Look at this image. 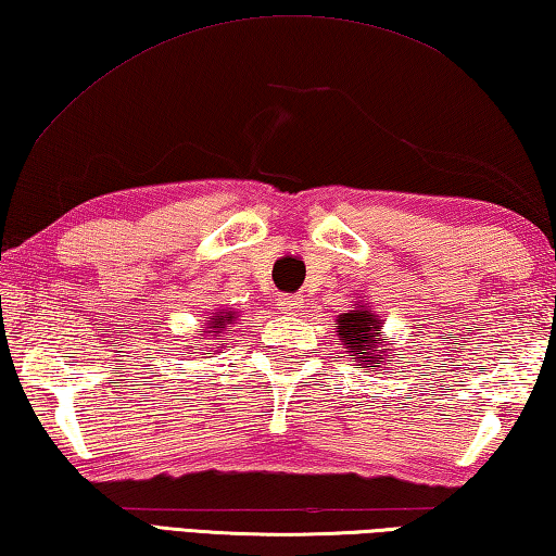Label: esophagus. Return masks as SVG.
I'll return each mask as SVG.
<instances>
[{"label": "esophagus", "instance_id": "obj_1", "mask_svg": "<svg viewBox=\"0 0 556 556\" xmlns=\"http://www.w3.org/2000/svg\"><path fill=\"white\" fill-rule=\"evenodd\" d=\"M301 304H304V299H299V296H281L279 299V308L285 311V313H291V311L301 308Z\"/></svg>", "mask_w": 556, "mask_h": 556}]
</instances>
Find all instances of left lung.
Listing matches in <instances>:
<instances>
[{"instance_id":"obj_1","label":"left lung","mask_w":556,"mask_h":556,"mask_svg":"<svg viewBox=\"0 0 556 556\" xmlns=\"http://www.w3.org/2000/svg\"><path fill=\"white\" fill-rule=\"evenodd\" d=\"M379 318L371 316L369 311L359 308V311H352V313H342L338 318V336L342 340V345L348 348L350 357L355 362H362V367L369 365V367H381V362L387 359L383 357V350L379 348ZM391 345V342H389ZM391 362V359H387Z\"/></svg>"}]
</instances>
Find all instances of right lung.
Returning <instances> with one entry per match:
<instances>
[{
	"mask_svg": "<svg viewBox=\"0 0 556 556\" xmlns=\"http://www.w3.org/2000/svg\"><path fill=\"white\" fill-rule=\"evenodd\" d=\"M230 320H233V313H226V316H220V313H216L214 320L208 323V328H214L211 332H220V328H226V323H230Z\"/></svg>",
	"mask_w": 556,
	"mask_h": 556,
	"instance_id": "obj_1",
	"label": "right lung"
}]
</instances>
